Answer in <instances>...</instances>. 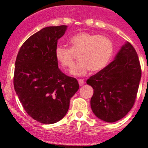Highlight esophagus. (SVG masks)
<instances>
[{"label":"esophagus","mask_w":148,"mask_h":148,"mask_svg":"<svg viewBox=\"0 0 148 148\" xmlns=\"http://www.w3.org/2000/svg\"><path fill=\"white\" fill-rule=\"evenodd\" d=\"M78 83H79V85H80V86H83V85L85 83V82H84V80H81V79H80V80H78Z\"/></svg>","instance_id":"1"}]
</instances>
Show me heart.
<instances>
[{"mask_svg": "<svg viewBox=\"0 0 148 148\" xmlns=\"http://www.w3.org/2000/svg\"><path fill=\"white\" fill-rule=\"evenodd\" d=\"M70 48L58 46L55 58L62 68L71 71L78 55L80 62L73 71L75 75H84L90 71L97 73L104 69L114 53V45L107 36L89 32H80L70 37Z\"/></svg>", "mask_w": 148, "mask_h": 148, "instance_id": "b5f03b06", "label": "heart"}]
</instances>
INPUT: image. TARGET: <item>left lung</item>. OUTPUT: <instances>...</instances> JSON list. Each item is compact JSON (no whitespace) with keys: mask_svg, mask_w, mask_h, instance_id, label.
<instances>
[{"mask_svg":"<svg viewBox=\"0 0 148 148\" xmlns=\"http://www.w3.org/2000/svg\"><path fill=\"white\" fill-rule=\"evenodd\" d=\"M141 75L137 52L127 42L113 62L86 81L93 88V114L106 122L122 119L134 106Z\"/></svg>","mask_w":148,"mask_h":148,"instance_id":"8db88e82","label":"left lung"}]
</instances>
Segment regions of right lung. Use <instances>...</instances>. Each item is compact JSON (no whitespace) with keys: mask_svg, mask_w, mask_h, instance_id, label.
Wrapping results in <instances>:
<instances>
[{"mask_svg":"<svg viewBox=\"0 0 148 148\" xmlns=\"http://www.w3.org/2000/svg\"><path fill=\"white\" fill-rule=\"evenodd\" d=\"M67 26H49L28 38L15 62L14 86L26 113L43 124H53L68 112L71 97L79 88L77 80L58 68V40Z\"/></svg>","mask_w":148,"mask_h":148,"instance_id":"add662e5","label":"right lung"}]
</instances>
